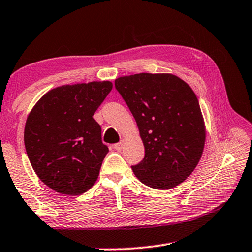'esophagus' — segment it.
Returning <instances> with one entry per match:
<instances>
[{
	"instance_id": "1",
	"label": "esophagus",
	"mask_w": 252,
	"mask_h": 252,
	"mask_svg": "<svg viewBox=\"0 0 252 252\" xmlns=\"http://www.w3.org/2000/svg\"><path fill=\"white\" fill-rule=\"evenodd\" d=\"M123 145H125V140H122L121 142H119V143L114 144V149L117 150H121L123 148Z\"/></svg>"
}]
</instances>
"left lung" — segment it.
<instances>
[{"label":"left lung","instance_id":"left-lung-1","mask_svg":"<svg viewBox=\"0 0 252 252\" xmlns=\"http://www.w3.org/2000/svg\"><path fill=\"white\" fill-rule=\"evenodd\" d=\"M116 88L133 114L143 161L132 166L146 186L170 189L189 177L202 158L206 126L190 86L173 74L119 77Z\"/></svg>","mask_w":252,"mask_h":252}]
</instances>
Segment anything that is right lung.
Segmentation results:
<instances>
[{"label": "right lung", "instance_id": "1", "mask_svg": "<svg viewBox=\"0 0 252 252\" xmlns=\"http://www.w3.org/2000/svg\"><path fill=\"white\" fill-rule=\"evenodd\" d=\"M112 86L103 80L56 87L27 116V157L39 180L57 193L84 194L98 180L109 150L93 116Z\"/></svg>", "mask_w": 252, "mask_h": 252}]
</instances>
